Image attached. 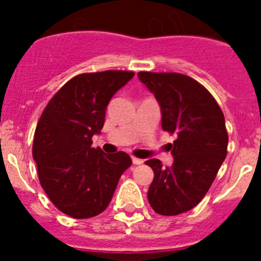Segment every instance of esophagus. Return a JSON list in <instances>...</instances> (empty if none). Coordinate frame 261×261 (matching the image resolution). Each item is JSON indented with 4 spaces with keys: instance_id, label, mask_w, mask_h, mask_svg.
<instances>
[{
    "instance_id": "34e87169",
    "label": "esophagus",
    "mask_w": 261,
    "mask_h": 261,
    "mask_svg": "<svg viewBox=\"0 0 261 261\" xmlns=\"http://www.w3.org/2000/svg\"><path fill=\"white\" fill-rule=\"evenodd\" d=\"M132 162H133V165H142V163H144V159L135 158V156H133V158H132Z\"/></svg>"
}]
</instances>
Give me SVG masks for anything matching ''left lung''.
<instances>
[{
  "mask_svg": "<svg viewBox=\"0 0 261 261\" xmlns=\"http://www.w3.org/2000/svg\"><path fill=\"white\" fill-rule=\"evenodd\" d=\"M138 78L161 106L163 130L176 135L170 145L172 166L146 161L154 171L147 199L158 214L176 216L201 201L225 161V116L213 95L188 75L140 71Z\"/></svg>",
  "mask_w": 261,
  "mask_h": 261,
  "instance_id": "left-lung-1",
  "label": "left lung"
}]
</instances>
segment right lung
I'll list each match as a JSON object with an SVG mask.
<instances>
[{
  "label": "right lung",
  "instance_id": "obj_1",
  "mask_svg": "<svg viewBox=\"0 0 261 261\" xmlns=\"http://www.w3.org/2000/svg\"><path fill=\"white\" fill-rule=\"evenodd\" d=\"M133 71L84 73L68 81L44 108L34 136L32 156L43 190L59 211L73 218L102 213L132 159L124 151L105 154L93 136L105 125L111 98Z\"/></svg>",
  "mask_w": 261,
  "mask_h": 261
}]
</instances>
